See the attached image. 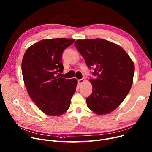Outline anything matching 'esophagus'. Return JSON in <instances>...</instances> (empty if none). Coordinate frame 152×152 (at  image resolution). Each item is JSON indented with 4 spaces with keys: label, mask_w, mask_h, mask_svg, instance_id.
I'll use <instances>...</instances> for the list:
<instances>
[{
    "label": "esophagus",
    "mask_w": 152,
    "mask_h": 152,
    "mask_svg": "<svg viewBox=\"0 0 152 152\" xmlns=\"http://www.w3.org/2000/svg\"><path fill=\"white\" fill-rule=\"evenodd\" d=\"M84 81H85V79L82 78L81 79H79V80H78V83H79V85H82L84 83Z\"/></svg>",
    "instance_id": "esophagus-1"
}]
</instances>
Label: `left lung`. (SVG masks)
<instances>
[{"label":"left lung","mask_w":152,"mask_h":152,"mask_svg":"<svg viewBox=\"0 0 152 152\" xmlns=\"http://www.w3.org/2000/svg\"><path fill=\"white\" fill-rule=\"evenodd\" d=\"M95 79H90L92 92L87 105L99 115L115 110L131 90L134 64L123 48L105 39H79L75 42Z\"/></svg>","instance_id":"obj_1"}]
</instances>
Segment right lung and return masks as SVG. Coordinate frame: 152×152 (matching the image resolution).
<instances>
[{"mask_svg":"<svg viewBox=\"0 0 152 152\" xmlns=\"http://www.w3.org/2000/svg\"><path fill=\"white\" fill-rule=\"evenodd\" d=\"M75 39H44L29 47L23 56L21 70L26 88L36 106L45 114L58 116L69 108L76 92V79L60 77L62 53Z\"/></svg>","mask_w":152,"mask_h":152,"instance_id":"obj_1","label":"right lung"}]
</instances>
